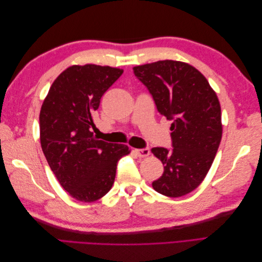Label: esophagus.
I'll return each mask as SVG.
<instances>
[{
  "label": "esophagus",
  "mask_w": 262,
  "mask_h": 262,
  "mask_svg": "<svg viewBox=\"0 0 262 262\" xmlns=\"http://www.w3.org/2000/svg\"><path fill=\"white\" fill-rule=\"evenodd\" d=\"M134 153L139 157H147L150 154L148 148H136L134 149Z\"/></svg>",
  "instance_id": "obj_1"
}]
</instances>
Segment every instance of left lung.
Instances as JSON below:
<instances>
[{
  "mask_svg": "<svg viewBox=\"0 0 262 262\" xmlns=\"http://www.w3.org/2000/svg\"><path fill=\"white\" fill-rule=\"evenodd\" d=\"M133 70L152 94L158 112L172 120L171 150L152 148L164 165L163 176L152 186L166 196H182L203 181L221 143L223 126L216 93L200 71L186 62L164 60Z\"/></svg>",
  "mask_w": 262,
  "mask_h": 262,
  "instance_id": "left-lung-1",
  "label": "left lung"
}]
</instances>
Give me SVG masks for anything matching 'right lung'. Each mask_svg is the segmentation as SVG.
Returning <instances> with one entry per match:
<instances>
[{
    "instance_id": "add662e5",
    "label": "right lung",
    "mask_w": 262,
    "mask_h": 262,
    "mask_svg": "<svg viewBox=\"0 0 262 262\" xmlns=\"http://www.w3.org/2000/svg\"><path fill=\"white\" fill-rule=\"evenodd\" d=\"M123 73L96 64L72 66L55 78L39 115L40 143L51 170L66 191L94 202L112 189L117 163L128 145L107 143L91 131L100 98Z\"/></svg>"
}]
</instances>
